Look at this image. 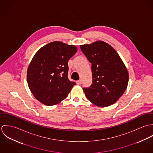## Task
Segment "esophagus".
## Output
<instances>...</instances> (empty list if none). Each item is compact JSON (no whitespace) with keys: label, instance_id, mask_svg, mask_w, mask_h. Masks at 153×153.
Wrapping results in <instances>:
<instances>
[{"label":"esophagus","instance_id":"34e87169","mask_svg":"<svg viewBox=\"0 0 153 153\" xmlns=\"http://www.w3.org/2000/svg\"><path fill=\"white\" fill-rule=\"evenodd\" d=\"M76 84H77L78 85H81V84H82V81H81V80L77 81H76Z\"/></svg>","mask_w":153,"mask_h":153}]
</instances>
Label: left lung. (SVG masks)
Here are the masks:
<instances>
[{
	"mask_svg": "<svg viewBox=\"0 0 153 153\" xmlns=\"http://www.w3.org/2000/svg\"><path fill=\"white\" fill-rule=\"evenodd\" d=\"M80 48L92 64V84L83 88L87 98L99 107L114 104L128 82V71L119 55L109 44L101 41Z\"/></svg>",
	"mask_w": 153,
	"mask_h": 153,
	"instance_id": "8db88e82",
	"label": "left lung"
}]
</instances>
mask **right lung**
Instances as JSON below:
<instances>
[{"label": "right lung", "mask_w": 153, "mask_h": 153, "mask_svg": "<svg viewBox=\"0 0 153 153\" xmlns=\"http://www.w3.org/2000/svg\"><path fill=\"white\" fill-rule=\"evenodd\" d=\"M76 52L74 45L55 41L36 53L27 69V81L36 100L51 106L68 95L76 83L68 78V62Z\"/></svg>", "instance_id": "add662e5"}]
</instances>
